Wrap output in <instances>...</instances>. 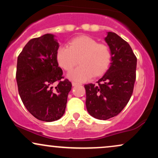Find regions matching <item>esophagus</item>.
<instances>
[{
    "instance_id": "34e87169",
    "label": "esophagus",
    "mask_w": 158,
    "mask_h": 158,
    "mask_svg": "<svg viewBox=\"0 0 158 158\" xmlns=\"http://www.w3.org/2000/svg\"><path fill=\"white\" fill-rule=\"evenodd\" d=\"M79 85L80 84L78 82H75V81H73V82H72V85H73V86H77V85Z\"/></svg>"
}]
</instances>
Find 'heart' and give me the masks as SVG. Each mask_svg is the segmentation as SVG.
<instances>
[{"label": "heart", "instance_id": "1", "mask_svg": "<svg viewBox=\"0 0 158 158\" xmlns=\"http://www.w3.org/2000/svg\"><path fill=\"white\" fill-rule=\"evenodd\" d=\"M56 59L66 71H70L79 59L80 65L70 72L68 77L74 81H85L106 71L110 61V52L106 44H98L89 36L81 35L70 40L68 47H59Z\"/></svg>", "mask_w": 158, "mask_h": 158}]
</instances>
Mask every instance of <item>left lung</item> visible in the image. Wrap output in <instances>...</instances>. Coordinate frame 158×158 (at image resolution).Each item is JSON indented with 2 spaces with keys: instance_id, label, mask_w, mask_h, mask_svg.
Here are the masks:
<instances>
[{
  "instance_id": "8db88e82",
  "label": "left lung",
  "mask_w": 158,
  "mask_h": 158,
  "mask_svg": "<svg viewBox=\"0 0 158 158\" xmlns=\"http://www.w3.org/2000/svg\"><path fill=\"white\" fill-rule=\"evenodd\" d=\"M105 41L110 50L109 68L97 84L85 85L88 113L102 120L115 117L126 107L133 93L137 68V58L128 42L112 32Z\"/></svg>"
}]
</instances>
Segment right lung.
Wrapping results in <instances>:
<instances>
[{
    "mask_svg": "<svg viewBox=\"0 0 158 158\" xmlns=\"http://www.w3.org/2000/svg\"><path fill=\"white\" fill-rule=\"evenodd\" d=\"M59 47L55 35L45 34L30 40L18 57L16 81L21 100L33 117L45 122L64 115L72 87L68 79H62L56 59Z\"/></svg>",
    "mask_w": 158,
    "mask_h": 158,
    "instance_id": "1",
    "label": "right lung"
}]
</instances>
